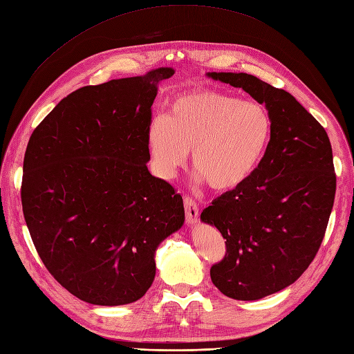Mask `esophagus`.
Masks as SVG:
<instances>
[{
  "instance_id": "obj_1",
  "label": "esophagus",
  "mask_w": 354,
  "mask_h": 354,
  "mask_svg": "<svg viewBox=\"0 0 354 354\" xmlns=\"http://www.w3.org/2000/svg\"><path fill=\"white\" fill-rule=\"evenodd\" d=\"M184 207H185V218L188 224H194L198 216V207L192 197H184Z\"/></svg>"
}]
</instances>
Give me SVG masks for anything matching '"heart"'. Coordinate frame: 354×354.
I'll return each instance as SVG.
<instances>
[{"mask_svg": "<svg viewBox=\"0 0 354 354\" xmlns=\"http://www.w3.org/2000/svg\"><path fill=\"white\" fill-rule=\"evenodd\" d=\"M272 131L274 121L263 104L198 89L171 100L167 116L152 118L147 143L162 178L175 176L192 149L197 178L223 192L241 185L256 170Z\"/></svg>", "mask_w": 354, "mask_h": 354, "instance_id": "obj_1", "label": "heart"}]
</instances>
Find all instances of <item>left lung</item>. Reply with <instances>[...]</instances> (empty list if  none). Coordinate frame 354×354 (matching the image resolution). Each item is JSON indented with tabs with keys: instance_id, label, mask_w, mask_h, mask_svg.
<instances>
[{
	"instance_id": "1",
	"label": "left lung",
	"mask_w": 354,
	"mask_h": 354,
	"mask_svg": "<svg viewBox=\"0 0 354 354\" xmlns=\"http://www.w3.org/2000/svg\"><path fill=\"white\" fill-rule=\"evenodd\" d=\"M207 76L242 88L274 121L256 170L201 215L225 239L224 259L211 268L214 286L232 299L257 301L293 284L322 245L337 189L332 147L320 122L287 91L247 73Z\"/></svg>"
}]
</instances>
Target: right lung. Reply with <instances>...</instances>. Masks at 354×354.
<instances>
[{
  "mask_svg": "<svg viewBox=\"0 0 354 354\" xmlns=\"http://www.w3.org/2000/svg\"><path fill=\"white\" fill-rule=\"evenodd\" d=\"M174 75L160 67L79 88L31 134L25 221L50 275L80 301H138L156 277L158 245L183 227V197L147 167L151 106Z\"/></svg>",
  "mask_w": 354,
  "mask_h": 354,
  "instance_id": "right-lung-1",
  "label": "right lung"
}]
</instances>
